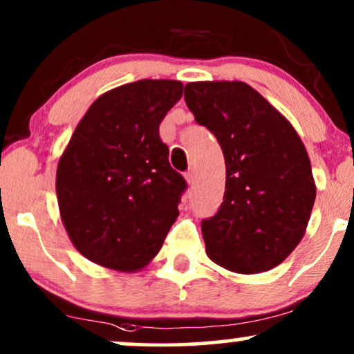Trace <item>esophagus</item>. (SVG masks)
I'll use <instances>...</instances> for the list:
<instances>
[{
	"label": "esophagus",
	"instance_id": "obj_1",
	"mask_svg": "<svg viewBox=\"0 0 354 354\" xmlns=\"http://www.w3.org/2000/svg\"><path fill=\"white\" fill-rule=\"evenodd\" d=\"M185 180H187L188 183H194V180H195V172L192 171V169H190V171L185 172Z\"/></svg>",
	"mask_w": 354,
	"mask_h": 354
}]
</instances>
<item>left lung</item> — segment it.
<instances>
[{"instance_id": "obj_1", "label": "left lung", "mask_w": 354, "mask_h": 354, "mask_svg": "<svg viewBox=\"0 0 354 354\" xmlns=\"http://www.w3.org/2000/svg\"><path fill=\"white\" fill-rule=\"evenodd\" d=\"M183 97L196 123L216 136L226 162L223 203L201 221L206 255L234 273L274 268L301 242L315 201L299 135L242 81L188 82Z\"/></svg>"}]
</instances>
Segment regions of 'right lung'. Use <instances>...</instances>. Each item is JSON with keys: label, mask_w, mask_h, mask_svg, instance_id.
I'll return each mask as SVG.
<instances>
[{"label": "right lung", "mask_w": 354, "mask_h": 354, "mask_svg": "<svg viewBox=\"0 0 354 354\" xmlns=\"http://www.w3.org/2000/svg\"><path fill=\"white\" fill-rule=\"evenodd\" d=\"M183 84L141 80L100 95L57 169V198L73 245L100 267L138 272L158 255L187 182L169 164L159 125Z\"/></svg>", "instance_id": "add662e5"}]
</instances>
